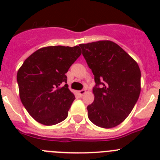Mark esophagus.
<instances>
[{
  "label": "esophagus",
  "instance_id": "34e87169",
  "mask_svg": "<svg viewBox=\"0 0 160 160\" xmlns=\"http://www.w3.org/2000/svg\"><path fill=\"white\" fill-rule=\"evenodd\" d=\"M85 92H86V90L85 89H82V90H80V91L78 92L79 95H80V97H82V96L84 95V94H85Z\"/></svg>",
  "mask_w": 160,
  "mask_h": 160
}]
</instances>
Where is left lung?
Wrapping results in <instances>:
<instances>
[{
    "instance_id": "1",
    "label": "left lung",
    "mask_w": 160,
    "mask_h": 160,
    "mask_svg": "<svg viewBox=\"0 0 160 160\" xmlns=\"http://www.w3.org/2000/svg\"><path fill=\"white\" fill-rule=\"evenodd\" d=\"M82 55L94 75L95 98L88 117L96 126L113 128L128 117L140 94L138 63L113 42L80 44Z\"/></svg>"
}]
</instances>
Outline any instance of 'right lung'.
Returning <instances> with one entry per match:
<instances>
[{
	"mask_svg": "<svg viewBox=\"0 0 160 160\" xmlns=\"http://www.w3.org/2000/svg\"><path fill=\"white\" fill-rule=\"evenodd\" d=\"M81 55L78 46H51L36 51L24 61L17 74L22 105L30 116L45 126L67 118L74 94L66 74Z\"/></svg>",
	"mask_w": 160,
	"mask_h": 160,
	"instance_id": "add662e5",
	"label": "right lung"
}]
</instances>
